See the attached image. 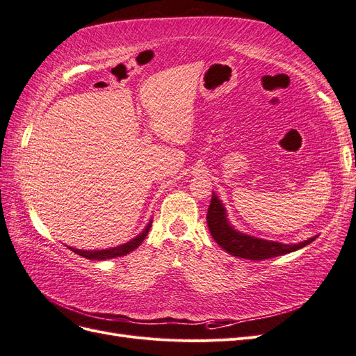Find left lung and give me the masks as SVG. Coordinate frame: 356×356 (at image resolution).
<instances>
[{"instance_id": "1", "label": "left lung", "mask_w": 356, "mask_h": 356, "mask_svg": "<svg viewBox=\"0 0 356 356\" xmlns=\"http://www.w3.org/2000/svg\"><path fill=\"white\" fill-rule=\"evenodd\" d=\"M207 221H208V227L213 241L217 242L222 250H225L234 257H241V258H246V260H254V261H260V260H266V258H273L284 254H289L316 239L315 236V238H310L305 242L285 245L281 242L264 241V239L254 238V236L243 234L232 227L222 203L215 195H212V199H211Z\"/></svg>"}]
</instances>
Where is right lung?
I'll return each mask as SVG.
<instances>
[{
  "mask_svg": "<svg viewBox=\"0 0 356 356\" xmlns=\"http://www.w3.org/2000/svg\"><path fill=\"white\" fill-rule=\"evenodd\" d=\"M152 222L149 221L147 224V227L143 230L141 234H138L136 238H134L132 241H129L127 243L124 245H120V246H115V248H110V250H101V251H81V250H75V248H71L68 246L70 250L75 254H79L84 258H88V260H110V258H115V257H122V255H126L129 252L135 251L136 248L143 243V241L145 239V236L148 234L149 232V227H152Z\"/></svg>",
  "mask_w": 356,
  "mask_h": 356,
  "instance_id": "right-lung-1",
  "label": "right lung"
}]
</instances>
